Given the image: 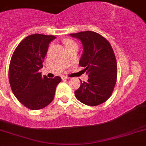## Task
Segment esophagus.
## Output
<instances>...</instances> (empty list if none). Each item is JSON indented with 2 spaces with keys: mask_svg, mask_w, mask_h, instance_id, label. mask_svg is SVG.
Returning <instances> with one entry per match:
<instances>
[{
  "mask_svg": "<svg viewBox=\"0 0 146 146\" xmlns=\"http://www.w3.org/2000/svg\"><path fill=\"white\" fill-rule=\"evenodd\" d=\"M62 79L64 80H69V79H70V78H69V77H66V76H62Z\"/></svg>",
  "mask_w": 146,
  "mask_h": 146,
  "instance_id": "1",
  "label": "esophagus"
}]
</instances>
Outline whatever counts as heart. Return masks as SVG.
Masks as SVG:
<instances>
[{
	"instance_id": "b5f03b06",
	"label": "heart",
	"mask_w": 146,
	"mask_h": 146,
	"mask_svg": "<svg viewBox=\"0 0 146 146\" xmlns=\"http://www.w3.org/2000/svg\"><path fill=\"white\" fill-rule=\"evenodd\" d=\"M64 44L66 45V48L67 47H70V46H77L76 43L74 41H72V40H66L64 41Z\"/></svg>"
}]
</instances>
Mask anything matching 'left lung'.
<instances>
[{
    "label": "left lung",
    "instance_id": "left-lung-1",
    "mask_svg": "<svg viewBox=\"0 0 146 146\" xmlns=\"http://www.w3.org/2000/svg\"><path fill=\"white\" fill-rule=\"evenodd\" d=\"M80 39L83 53L79 64L88 74L87 82H81L74 92L76 98L90 106L103 103L112 95L117 80V62L113 49L106 38L90 31L70 34Z\"/></svg>",
    "mask_w": 146,
    "mask_h": 146
}]
</instances>
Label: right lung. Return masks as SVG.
<instances>
[{
  "label": "right lung",
  "instance_id": "1",
  "mask_svg": "<svg viewBox=\"0 0 146 146\" xmlns=\"http://www.w3.org/2000/svg\"><path fill=\"white\" fill-rule=\"evenodd\" d=\"M54 36L35 34L28 36L15 49L10 62L8 77L16 98L25 107L36 110L45 108L54 100L57 84L62 79L41 77L48 44Z\"/></svg>",
  "mask_w": 146,
  "mask_h": 146
}]
</instances>
